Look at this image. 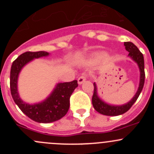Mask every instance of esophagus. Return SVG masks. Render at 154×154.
<instances>
[{"mask_svg":"<svg viewBox=\"0 0 154 154\" xmlns=\"http://www.w3.org/2000/svg\"><path fill=\"white\" fill-rule=\"evenodd\" d=\"M86 78H87V76L86 75V74H82V75L80 76V77L78 78V83H79V84H82L83 82L86 81Z\"/></svg>","mask_w":154,"mask_h":154,"instance_id":"esophagus-1","label":"esophagus"}]
</instances>
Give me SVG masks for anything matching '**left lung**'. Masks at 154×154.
<instances>
[{
	"label": "left lung",
	"instance_id": "1",
	"mask_svg": "<svg viewBox=\"0 0 154 154\" xmlns=\"http://www.w3.org/2000/svg\"><path fill=\"white\" fill-rule=\"evenodd\" d=\"M125 46L126 51L129 52V56L137 63L139 69H140V83H139V89H138L136 95L133 97V99L129 103H126L125 105H122V106H111V105H109L107 103H104V102L102 101L99 98L97 94V87H96V84L94 83V93H93L92 96V105L96 111L98 112L100 114L104 115V116H116L125 113L126 112H127L131 108L133 103L136 101V100L139 97V94L142 92V88H143L144 84V78H145L143 54L140 52V51L138 49V48L133 43L130 42H125Z\"/></svg>",
	"mask_w": 154,
	"mask_h": 154
}]
</instances>
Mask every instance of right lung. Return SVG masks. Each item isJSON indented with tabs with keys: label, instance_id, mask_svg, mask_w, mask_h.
<instances>
[{
	"label": "right lung",
	"instance_id": "obj_1",
	"mask_svg": "<svg viewBox=\"0 0 154 154\" xmlns=\"http://www.w3.org/2000/svg\"><path fill=\"white\" fill-rule=\"evenodd\" d=\"M48 54L46 51H27L13 61L10 71V91L14 101L23 113L38 123H51L64 117L70 106V97L78 86L77 80L59 83L45 101L36 104H27L21 100L17 90V80L20 71L33 59L45 57Z\"/></svg>",
	"mask_w": 154,
	"mask_h": 154
}]
</instances>
